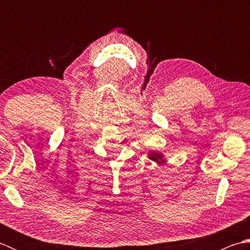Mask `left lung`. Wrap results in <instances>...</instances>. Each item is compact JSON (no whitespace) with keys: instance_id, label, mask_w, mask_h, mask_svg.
<instances>
[{"instance_id":"8db88e82","label":"left lung","mask_w":250,"mask_h":250,"mask_svg":"<svg viewBox=\"0 0 250 250\" xmlns=\"http://www.w3.org/2000/svg\"><path fill=\"white\" fill-rule=\"evenodd\" d=\"M147 156H148V159H150L151 161L156 162L157 164H159V166H161V164H164L167 162L164 153H162L159 150H149L147 152Z\"/></svg>"}]
</instances>
